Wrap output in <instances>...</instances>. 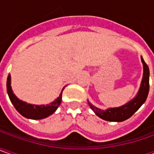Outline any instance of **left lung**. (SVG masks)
Returning <instances> with one entry per match:
<instances>
[{
  "instance_id": "obj_1",
  "label": "left lung",
  "mask_w": 154,
  "mask_h": 154,
  "mask_svg": "<svg viewBox=\"0 0 154 154\" xmlns=\"http://www.w3.org/2000/svg\"><path fill=\"white\" fill-rule=\"evenodd\" d=\"M140 60L143 65V77L140 82V88L135 98H133L129 102H127L121 106L108 108L106 110H101L94 106L93 104H91L88 100L90 108L93 110L94 112L96 114L99 118L106 121H110V122L125 121L130 119L146 101L148 92H149V68L145 63L142 57H140Z\"/></svg>"
}]
</instances>
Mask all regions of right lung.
Wrapping results in <instances>:
<instances>
[{"label":"right lung","mask_w":154,"mask_h":154,"mask_svg":"<svg viewBox=\"0 0 154 154\" xmlns=\"http://www.w3.org/2000/svg\"><path fill=\"white\" fill-rule=\"evenodd\" d=\"M7 90L11 102L22 116L29 119H42L52 115L59 107L62 100V92L64 90V88L61 93L60 94L59 97H57L53 102L47 105H33L19 100L13 92L11 86L10 74L8 75V80H7Z\"/></svg>","instance_id":"right-lung-1"}]
</instances>
